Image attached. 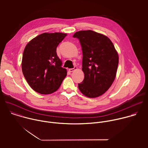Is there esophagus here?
Wrapping results in <instances>:
<instances>
[{
	"label": "esophagus",
	"mask_w": 148,
	"mask_h": 148,
	"mask_svg": "<svg viewBox=\"0 0 148 148\" xmlns=\"http://www.w3.org/2000/svg\"><path fill=\"white\" fill-rule=\"evenodd\" d=\"M77 69V67H74V68H73V69H69V71L70 72H73L74 71H75Z\"/></svg>",
	"instance_id": "1"
}]
</instances>
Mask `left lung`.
I'll return each mask as SVG.
<instances>
[{"instance_id": "left-lung-1", "label": "left lung", "mask_w": 148, "mask_h": 148, "mask_svg": "<svg viewBox=\"0 0 148 148\" xmlns=\"http://www.w3.org/2000/svg\"><path fill=\"white\" fill-rule=\"evenodd\" d=\"M82 51L84 78L78 84L79 91L89 98L98 97L111 86L116 74L118 54L111 40L92 30L76 32Z\"/></svg>"}]
</instances>
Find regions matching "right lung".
Here are the masks:
<instances>
[{"instance_id": "right-lung-1", "label": "right lung", "mask_w": 148, "mask_h": 148, "mask_svg": "<svg viewBox=\"0 0 148 148\" xmlns=\"http://www.w3.org/2000/svg\"><path fill=\"white\" fill-rule=\"evenodd\" d=\"M67 36L66 33H42L26 45L23 54L22 72L30 87L41 94L56 91L67 75L61 67L56 49Z\"/></svg>"}]
</instances>
